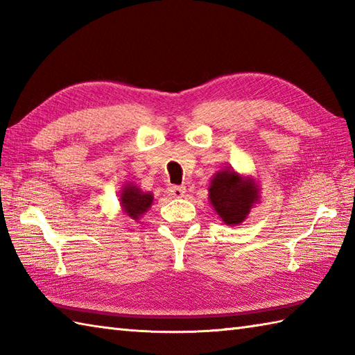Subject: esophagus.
Returning <instances> with one entry per match:
<instances>
[{"label":"esophagus","mask_w":355,"mask_h":355,"mask_svg":"<svg viewBox=\"0 0 355 355\" xmlns=\"http://www.w3.org/2000/svg\"><path fill=\"white\" fill-rule=\"evenodd\" d=\"M168 192H169V195H172L173 198H183L186 193V187L184 186H171Z\"/></svg>","instance_id":"esophagus-1"}]
</instances>
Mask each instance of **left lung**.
Masks as SVG:
<instances>
[{"label": "left lung", "mask_w": 355, "mask_h": 355, "mask_svg": "<svg viewBox=\"0 0 355 355\" xmlns=\"http://www.w3.org/2000/svg\"><path fill=\"white\" fill-rule=\"evenodd\" d=\"M259 186L252 177H243L233 169L216 172L210 180L209 200L224 224L243 223L250 209L259 202Z\"/></svg>", "instance_id": "1"}]
</instances>
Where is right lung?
<instances>
[{
	"instance_id": "add662e5",
	"label": "right lung",
	"mask_w": 355,
	"mask_h": 355,
	"mask_svg": "<svg viewBox=\"0 0 355 355\" xmlns=\"http://www.w3.org/2000/svg\"><path fill=\"white\" fill-rule=\"evenodd\" d=\"M153 193L140 191V187L134 186L132 183L125 184L122 187V192H120V206H122L126 216L135 221L143 214L148 212V209L153 205Z\"/></svg>"
}]
</instances>
